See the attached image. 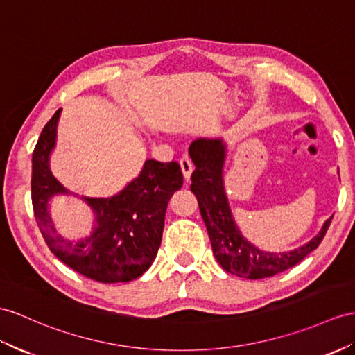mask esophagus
Returning a JSON list of instances; mask_svg holds the SVG:
<instances>
[{
	"label": "esophagus",
	"instance_id": "obj_1",
	"mask_svg": "<svg viewBox=\"0 0 355 355\" xmlns=\"http://www.w3.org/2000/svg\"><path fill=\"white\" fill-rule=\"evenodd\" d=\"M179 164H180V168H182L185 180H189V178H191V173H193V170H194L193 161L189 159L188 157H182V158H180Z\"/></svg>",
	"mask_w": 355,
	"mask_h": 355
}]
</instances>
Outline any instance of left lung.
I'll return each instance as SVG.
<instances>
[{"mask_svg": "<svg viewBox=\"0 0 355 355\" xmlns=\"http://www.w3.org/2000/svg\"><path fill=\"white\" fill-rule=\"evenodd\" d=\"M188 152L196 166L191 191L197 197L214 256L224 271L248 280L272 277L300 263L321 244L333 215L324 221L321 230L309 243L298 248L277 253L266 252L250 243L233 218L224 188L226 141L223 138H197L189 144Z\"/></svg>", "mask_w": 355, "mask_h": 355, "instance_id": "obj_1", "label": "left lung"}]
</instances>
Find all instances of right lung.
I'll return each instance as SVG.
<instances>
[{
  "instance_id": "right-lung-1",
  "label": "right lung",
  "mask_w": 355,
  "mask_h": 355,
  "mask_svg": "<svg viewBox=\"0 0 355 355\" xmlns=\"http://www.w3.org/2000/svg\"><path fill=\"white\" fill-rule=\"evenodd\" d=\"M60 114L62 108L43 128L33 152L31 200L39 229L54 256L76 272L101 283L131 282L148 271L157 257L167 205L184 184L182 170L176 161L146 159L138 176L119 193L78 196L60 184L49 167ZM57 195L78 196L91 207L90 234L78 240L59 235L49 211Z\"/></svg>"
}]
</instances>
